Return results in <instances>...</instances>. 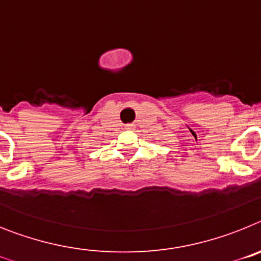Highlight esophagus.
Instances as JSON below:
<instances>
[{
	"mask_svg": "<svg viewBox=\"0 0 261 261\" xmlns=\"http://www.w3.org/2000/svg\"><path fill=\"white\" fill-rule=\"evenodd\" d=\"M125 129H128V130H130V129H135V125H133V124H126Z\"/></svg>",
	"mask_w": 261,
	"mask_h": 261,
	"instance_id": "obj_1",
	"label": "esophagus"
}]
</instances>
